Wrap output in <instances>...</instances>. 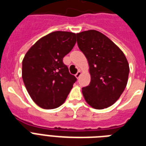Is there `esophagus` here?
<instances>
[{"instance_id":"34e87169","label":"esophagus","mask_w":146,"mask_h":146,"mask_svg":"<svg viewBox=\"0 0 146 146\" xmlns=\"http://www.w3.org/2000/svg\"><path fill=\"white\" fill-rule=\"evenodd\" d=\"M80 75H81V72H80V71H78V72H77V74H75V77H76L78 79L79 78H80Z\"/></svg>"}]
</instances>
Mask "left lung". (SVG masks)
Wrapping results in <instances>:
<instances>
[{"label":"left lung","mask_w":146,"mask_h":146,"mask_svg":"<svg viewBox=\"0 0 146 146\" xmlns=\"http://www.w3.org/2000/svg\"><path fill=\"white\" fill-rule=\"evenodd\" d=\"M78 47L87 59L91 80L82 88L86 102L96 109L108 108L125 89L129 64L121 49L101 32L89 30L77 34Z\"/></svg>","instance_id":"1"}]
</instances>
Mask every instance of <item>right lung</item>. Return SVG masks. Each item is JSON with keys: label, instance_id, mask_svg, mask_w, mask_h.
I'll return each mask as SVG.
<instances>
[{"label": "right lung", "instance_id": "right-lung-1", "mask_svg": "<svg viewBox=\"0 0 146 146\" xmlns=\"http://www.w3.org/2000/svg\"><path fill=\"white\" fill-rule=\"evenodd\" d=\"M76 43V34L57 31L38 40L23 60V82L34 102L53 109L66 101L77 78L63 63Z\"/></svg>", "mask_w": 146, "mask_h": 146}]
</instances>
